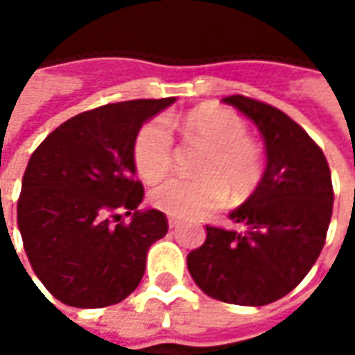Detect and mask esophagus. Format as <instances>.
Here are the masks:
<instances>
[{
    "label": "esophagus",
    "mask_w": 355,
    "mask_h": 355,
    "mask_svg": "<svg viewBox=\"0 0 355 355\" xmlns=\"http://www.w3.org/2000/svg\"><path fill=\"white\" fill-rule=\"evenodd\" d=\"M168 225H170V229H175V227L180 225V219H175V217H168Z\"/></svg>",
    "instance_id": "esophagus-1"
}]
</instances>
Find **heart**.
I'll return each mask as SVG.
<instances>
[{
    "label": "heart",
    "instance_id": "b5f03b06",
    "mask_svg": "<svg viewBox=\"0 0 355 355\" xmlns=\"http://www.w3.org/2000/svg\"><path fill=\"white\" fill-rule=\"evenodd\" d=\"M178 128L187 142L205 148L196 180L170 178L150 189V203L175 217H191L219 207L227 198L243 199L263 175L261 152L247 138L241 118L219 104H203L185 114ZM132 157L146 182H156L171 168L173 136L162 118H152L138 130Z\"/></svg>",
    "mask_w": 355,
    "mask_h": 355
}]
</instances>
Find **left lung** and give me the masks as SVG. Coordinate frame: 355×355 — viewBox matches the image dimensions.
Masks as SVG:
<instances>
[{
  "instance_id": "1",
  "label": "left lung",
  "mask_w": 355,
  "mask_h": 355,
  "mask_svg": "<svg viewBox=\"0 0 355 355\" xmlns=\"http://www.w3.org/2000/svg\"><path fill=\"white\" fill-rule=\"evenodd\" d=\"M223 103L261 130L266 170L251 198L229 213L235 227L207 225L187 268L215 300L265 306L291 293L316 263L332 219V175L318 144L282 110L243 94Z\"/></svg>"
}]
</instances>
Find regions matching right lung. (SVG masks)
<instances>
[{
    "label": "right lung",
    "instance_id": "add662e5",
    "mask_svg": "<svg viewBox=\"0 0 355 355\" xmlns=\"http://www.w3.org/2000/svg\"><path fill=\"white\" fill-rule=\"evenodd\" d=\"M175 98H140L80 112L53 130L23 173L17 225L37 279L62 304L103 308L136 291L152 243L168 233L157 209L138 205L132 146L146 120ZM130 224L114 226L118 212Z\"/></svg>",
    "mask_w": 355,
    "mask_h": 355
}]
</instances>
